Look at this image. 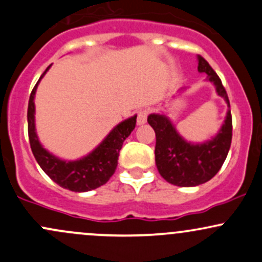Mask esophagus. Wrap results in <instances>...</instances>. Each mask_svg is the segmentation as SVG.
Masks as SVG:
<instances>
[{
	"mask_svg": "<svg viewBox=\"0 0 262 262\" xmlns=\"http://www.w3.org/2000/svg\"><path fill=\"white\" fill-rule=\"evenodd\" d=\"M147 117L148 110H138V112H137V124H138V125H143V124L147 122Z\"/></svg>",
	"mask_w": 262,
	"mask_h": 262,
	"instance_id": "1",
	"label": "esophagus"
}]
</instances>
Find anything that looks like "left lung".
<instances>
[{"instance_id": "8db88e82", "label": "left lung", "mask_w": 262, "mask_h": 262, "mask_svg": "<svg viewBox=\"0 0 262 262\" xmlns=\"http://www.w3.org/2000/svg\"><path fill=\"white\" fill-rule=\"evenodd\" d=\"M197 59L198 71L207 74L208 81L214 85L216 93L225 99L230 108V100L221 79L202 56L198 55ZM148 123L156 132L157 168L167 182L180 187H194L210 181L221 169L232 139L230 109L219 133L211 140L196 144L182 138L167 115L150 114Z\"/></svg>"}]
</instances>
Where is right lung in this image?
Returning a JSON list of instances; mask_svg holds the SVG:
<instances>
[{
    "mask_svg": "<svg viewBox=\"0 0 262 262\" xmlns=\"http://www.w3.org/2000/svg\"><path fill=\"white\" fill-rule=\"evenodd\" d=\"M51 66V65H50ZM48 66L41 78L32 89L27 108V124H29V139L31 150L38 166L51 178L55 183L74 192H88L103 186L114 174L118 166V157L123 147L124 140L130 136L136 128L137 115L123 120L114 126L112 132L104 138L103 142L89 153L78 161H62L45 149L38 142L35 129V94L37 85L42 76L50 69Z\"/></svg>",
    "mask_w": 262,
    "mask_h": 262,
    "instance_id": "right-lung-1",
    "label": "right lung"
}]
</instances>
